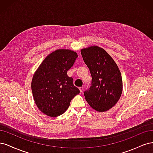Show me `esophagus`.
Instances as JSON below:
<instances>
[{
    "label": "esophagus",
    "instance_id": "obj_1",
    "mask_svg": "<svg viewBox=\"0 0 153 153\" xmlns=\"http://www.w3.org/2000/svg\"><path fill=\"white\" fill-rule=\"evenodd\" d=\"M79 90L80 91V93H82L83 91V87H79Z\"/></svg>",
    "mask_w": 153,
    "mask_h": 153
}]
</instances>
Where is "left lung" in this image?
<instances>
[{
    "mask_svg": "<svg viewBox=\"0 0 153 153\" xmlns=\"http://www.w3.org/2000/svg\"><path fill=\"white\" fill-rule=\"evenodd\" d=\"M81 53L92 77L91 87L84 92L85 99L92 109L105 112L114 107L121 97V72L112 58L102 48L93 46L82 49Z\"/></svg>",
    "mask_w": 153,
    "mask_h": 153,
    "instance_id": "obj_1",
    "label": "left lung"
}]
</instances>
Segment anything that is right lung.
<instances>
[{
  "label": "right lung",
  "mask_w": 153,
  "mask_h": 153,
  "mask_svg": "<svg viewBox=\"0 0 153 153\" xmlns=\"http://www.w3.org/2000/svg\"><path fill=\"white\" fill-rule=\"evenodd\" d=\"M76 52L59 49L48 55L35 72L31 88L33 100L44 114L57 117L65 112L79 93L67 71L77 58Z\"/></svg>",
  "instance_id": "right-lung-1"
}]
</instances>
